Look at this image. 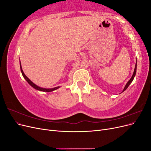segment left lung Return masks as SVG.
<instances>
[{"mask_svg": "<svg viewBox=\"0 0 151 151\" xmlns=\"http://www.w3.org/2000/svg\"><path fill=\"white\" fill-rule=\"evenodd\" d=\"M136 70H137V62H136V64H135V69H134V74H133V75H132V77H131V79H130L129 81H128V83H127V84L125 85V88H124V89H123V90L122 92H123V91H124L125 90H126V89H127L128 87L129 86V85L130 84V83H132V82L133 81V80H134V77H135V74H136Z\"/></svg>", "mask_w": 151, "mask_h": 151, "instance_id": "1", "label": "left lung"}]
</instances>
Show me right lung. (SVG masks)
Listing matches in <instances>:
<instances>
[{"mask_svg":"<svg viewBox=\"0 0 151 151\" xmlns=\"http://www.w3.org/2000/svg\"><path fill=\"white\" fill-rule=\"evenodd\" d=\"M20 67H21V72H22V76H23L24 78V79L26 80V81L28 82V83L32 87H33V88H34L35 89H37V90H38V91H44V92H52V91H54V90H56V89H57L58 88H59V87H56V88H52V89H46V88H40V87H39V86H36V84H35L33 83V82H32L31 81H30V80L28 78V77H27V76L24 74L23 71H22V70L21 62H20Z\"/></svg>","mask_w":151,"mask_h":151,"instance_id":"obj_1","label":"right lung"}]
</instances>
